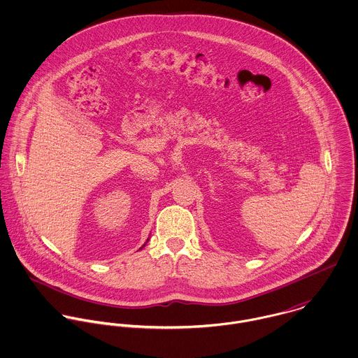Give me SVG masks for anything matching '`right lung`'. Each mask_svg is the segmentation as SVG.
<instances>
[{"instance_id": "right-lung-1", "label": "right lung", "mask_w": 358, "mask_h": 358, "mask_svg": "<svg viewBox=\"0 0 358 358\" xmlns=\"http://www.w3.org/2000/svg\"><path fill=\"white\" fill-rule=\"evenodd\" d=\"M142 248H143V247H142Z\"/></svg>"}]
</instances>
